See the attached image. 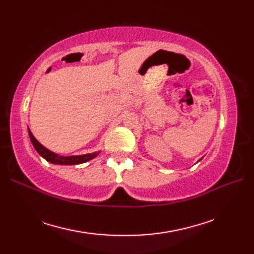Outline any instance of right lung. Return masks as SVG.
Segmentation results:
<instances>
[{
  "mask_svg": "<svg viewBox=\"0 0 254 254\" xmlns=\"http://www.w3.org/2000/svg\"><path fill=\"white\" fill-rule=\"evenodd\" d=\"M28 134L30 137V141L34 145L35 149L38 152L41 157H44L47 161H49L51 164H56V165H78V164H83L88 161L90 159L95 158L97 155H98L100 152H95L91 154H85V155H76V156H61L58 155L56 153L51 152L48 148H46L44 145H41L39 142L37 141L36 137L32 135L31 131L28 127Z\"/></svg>",
  "mask_w": 254,
  "mask_h": 254,
  "instance_id": "1",
  "label": "right lung"
}]
</instances>
